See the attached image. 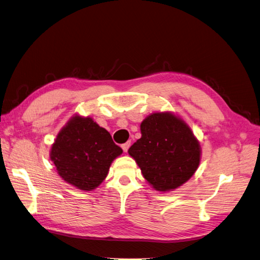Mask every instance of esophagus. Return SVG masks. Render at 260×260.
I'll list each match as a JSON object with an SVG mask.
<instances>
[{"label":"esophagus","instance_id":"1","mask_svg":"<svg viewBox=\"0 0 260 260\" xmlns=\"http://www.w3.org/2000/svg\"><path fill=\"white\" fill-rule=\"evenodd\" d=\"M130 145H131V142H130V141H128L127 143H124V144H122V145H121V147H122V150H123V152H125V153H127V151L129 150V147H130Z\"/></svg>","mask_w":260,"mask_h":260}]
</instances>
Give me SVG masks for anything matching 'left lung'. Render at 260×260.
Segmentation results:
<instances>
[{
	"label": "left lung",
	"mask_w": 260,
	"mask_h": 260,
	"mask_svg": "<svg viewBox=\"0 0 260 260\" xmlns=\"http://www.w3.org/2000/svg\"><path fill=\"white\" fill-rule=\"evenodd\" d=\"M141 138L129 155L155 190L168 192L190 179L201 160V146L189 124L172 111H155L140 124Z\"/></svg>",
	"instance_id": "obj_1"
}]
</instances>
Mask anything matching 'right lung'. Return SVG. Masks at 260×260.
Instances as JSON below:
<instances>
[{
    "label": "right lung",
    "mask_w": 260,
    "mask_h": 260,
    "mask_svg": "<svg viewBox=\"0 0 260 260\" xmlns=\"http://www.w3.org/2000/svg\"><path fill=\"white\" fill-rule=\"evenodd\" d=\"M122 150L93 118L74 114L58 132L49 156L59 176L84 191H92L107 177Z\"/></svg>",
    "instance_id": "right-lung-1"
}]
</instances>
